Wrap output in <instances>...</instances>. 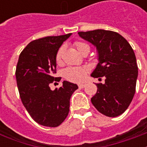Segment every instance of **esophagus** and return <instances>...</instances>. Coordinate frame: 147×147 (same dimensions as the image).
<instances>
[{
  "label": "esophagus",
  "instance_id": "1",
  "mask_svg": "<svg viewBox=\"0 0 147 147\" xmlns=\"http://www.w3.org/2000/svg\"><path fill=\"white\" fill-rule=\"evenodd\" d=\"M85 86H86V84H84V83H80V84L78 85L79 88H80V89H81V88H83Z\"/></svg>",
  "mask_w": 147,
  "mask_h": 147
}]
</instances>
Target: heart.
Here are the masks:
<instances>
[{
	"mask_svg": "<svg viewBox=\"0 0 147 147\" xmlns=\"http://www.w3.org/2000/svg\"><path fill=\"white\" fill-rule=\"evenodd\" d=\"M74 45L81 54H83V52L86 49L90 50L89 45L86 43H83V42H76ZM63 50H64V47L62 46L58 49L57 53L56 61L57 63H61ZM87 71H88V69L86 67H69L64 71V76L69 81L80 83L85 78L86 73H87Z\"/></svg>",
	"mask_w": 147,
	"mask_h": 147,
	"instance_id": "heart-1",
	"label": "heart"
}]
</instances>
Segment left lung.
<instances>
[{"label":"left lung","instance_id":"8db88e82","mask_svg":"<svg viewBox=\"0 0 147 147\" xmlns=\"http://www.w3.org/2000/svg\"><path fill=\"white\" fill-rule=\"evenodd\" d=\"M78 34L98 51V63L91 76L105 77V83L96 84L98 90L91 102L106 117H118L128 108L136 93L138 66L135 53L117 32L98 29Z\"/></svg>","mask_w":147,"mask_h":147}]
</instances>
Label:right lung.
Here are the masks:
<instances>
[{"instance_id":"obj_1","label":"right lung","mask_w":147,"mask_h":147,"mask_svg":"<svg viewBox=\"0 0 147 147\" xmlns=\"http://www.w3.org/2000/svg\"><path fill=\"white\" fill-rule=\"evenodd\" d=\"M71 34L48 36L30 42L19 57L16 78L21 101L34 121L42 126H59L69 113L70 98L78 86L67 81L52 90L56 55Z\"/></svg>"}]
</instances>
